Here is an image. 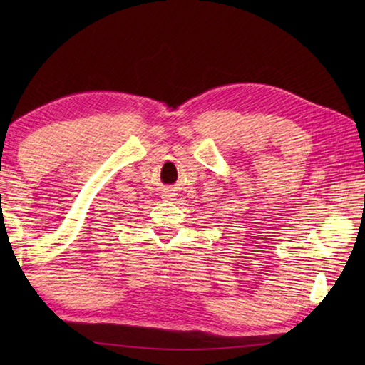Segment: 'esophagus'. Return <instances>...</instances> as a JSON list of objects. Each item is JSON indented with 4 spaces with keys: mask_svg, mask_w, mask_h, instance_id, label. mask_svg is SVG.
I'll return each instance as SVG.
<instances>
[{
    "mask_svg": "<svg viewBox=\"0 0 365 365\" xmlns=\"http://www.w3.org/2000/svg\"><path fill=\"white\" fill-rule=\"evenodd\" d=\"M175 196V192H174V190H169V188H166L165 191H163V199H166V200H173V197Z\"/></svg>",
    "mask_w": 365,
    "mask_h": 365,
    "instance_id": "esophagus-1",
    "label": "esophagus"
}]
</instances>
